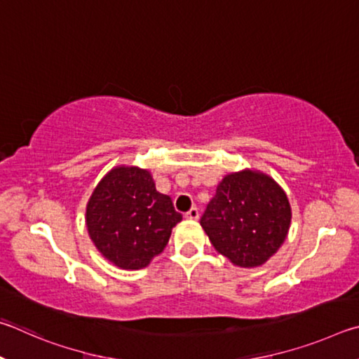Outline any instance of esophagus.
I'll list each match as a JSON object with an SVG mask.
<instances>
[{
    "label": "esophagus",
    "mask_w": 359,
    "mask_h": 359,
    "mask_svg": "<svg viewBox=\"0 0 359 359\" xmlns=\"http://www.w3.org/2000/svg\"><path fill=\"white\" fill-rule=\"evenodd\" d=\"M198 216H200V211H198V208H196V206H194V208H191L189 211L186 212V217L187 219H192V221H196V219H198Z\"/></svg>",
    "instance_id": "esophagus-1"
}]
</instances>
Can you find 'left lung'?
Returning <instances> with one entry per match:
<instances>
[{
	"instance_id": "left-lung-1",
	"label": "left lung",
	"mask_w": 359,
	"mask_h": 359,
	"mask_svg": "<svg viewBox=\"0 0 359 359\" xmlns=\"http://www.w3.org/2000/svg\"><path fill=\"white\" fill-rule=\"evenodd\" d=\"M290 219L284 191L269 176L246 170L219 183L200 224L219 254L238 266L254 268L285 241Z\"/></svg>"
}]
</instances>
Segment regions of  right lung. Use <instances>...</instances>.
<instances>
[{"label":"right lung","instance_id":"obj_1","mask_svg":"<svg viewBox=\"0 0 359 359\" xmlns=\"http://www.w3.org/2000/svg\"><path fill=\"white\" fill-rule=\"evenodd\" d=\"M183 216L157 192L149 172L118 167L107 173L86 206V227L99 252L123 269L144 268L167 246Z\"/></svg>","mask_w":359,"mask_h":359}]
</instances>
